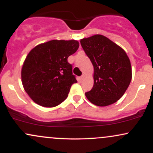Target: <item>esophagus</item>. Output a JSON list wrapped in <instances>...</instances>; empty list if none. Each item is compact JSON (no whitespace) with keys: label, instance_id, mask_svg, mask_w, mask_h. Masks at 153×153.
I'll list each match as a JSON object with an SVG mask.
<instances>
[{"label":"esophagus","instance_id":"1","mask_svg":"<svg viewBox=\"0 0 153 153\" xmlns=\"http://www.w3.org/2000/svg\"><path fill=\"white\" fill-rule=\"evenodd\" d=\"M84 78H85V75H82V76L80 77V81H82V80H83V79H84Z\"/></svg>","mask_w":153,"mask_h":153}]
</instances>
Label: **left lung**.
I'll use <instances>...</instances> for the list:
<instances>
[{"label": "left lung", "mask_w": 153, "mask_h": 153, "mask_svg": "<svg viewBox=\"0 0 153 153\" xmlns=\"http://www.w3.org/2000/svg\"><path fill=\"white\" fill-rule=\"evenodd\" d=\"M94 66V86L85 96L98 106H109L122 97L130 83L131 62L121 47L106 36L96 34L80 39Z\"/></svg>", "instance_id": "obj_1"}]
</instances>
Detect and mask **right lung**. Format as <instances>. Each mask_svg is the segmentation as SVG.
Here are the masks:
<instances>
[{"label": "right lung", "mask_w": 153, "mask_h": 153, "mask_svg": "<svg viewBox=\"0 0 153 153\" xmlns=\"http://www.w3.org/2000/svg\"><path fill=\"white\" fill-rule=\"evenodd\" d=\"M78 47L77 40L54 39L29 52L23 63L22 82L34 102L51 108L66 99L71 85L77 82L68 58Z\"/></svg>", "instance_id": "obj_1"}]
</instances>
